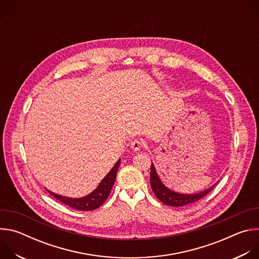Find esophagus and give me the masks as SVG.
<instances>
[{
    "mask_svg": "<svg viewBox=\"0 0 259 259\" xmlns=\"http://www.w3.org/2000/svg\"><path fill=\"white\" fill-rule=\"evenodd\" d=\"M143 145H144V143H143L142 141L138 140V139L133 140V141L131 142V144H130L131 149H132L133 151H139V150L141 149V147H143Z\"/></svg>",
    "mask_w": 259,
    "mask_h": 259,
    "instance_id": "1",
    "label": "esophagus"
}]
</instances>
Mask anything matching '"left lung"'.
<instances>
[{
  "label": "left lung",
  "instance_id": "1",
  "mask_svg": "<svg viewBox=\"0 0 259 259\" xmlns=\"http://www.w3.org/2000/svg\"><path fill=\"white\" fill-rule=\"evenodd\" d=\"M150 180H151V187H152L153 192L156 195V197L161 202H163L164 204L171 206V207H180V206H186V205L195 203V202L199 201L200 199L204 198L207 194H209L213 190V188L216 186V183H215L209 189H207L203 192L197 193V194H192V195L179 194V193L173 192V191L169 190L161 181L154 164H152V167H151Z\"/></svg>",
  "mask_w": 259,
  "mask_h": 259
}]
</instances>
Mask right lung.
<instances>
[{
  "label": "right lung",
  "instance_id": "add662e5",
  "mask_svg": "<svg viewBox=\"0 0 259 259\" xmlns=\"http://www.w3.org/2000/svg\"><path fill=\"white\" fill-rule=\"evenodd\" d=\"M120 163H121V159L118 160V162L114 165V167L110 169V171L106 174V176L100 181L98 187L92 193H90L89 195H87L83 198H78V199L68 198V197H63V196L54 194V193L50 192L49 190H47V191L56 200L69 206L70 208L77 209L80 211H92V210L100 207L105 202V200L108 198L110 191H112L113 186L115 183Z\"/></svg>",
  "mask_w": 259,
  "mask_h": 259
}]
</instances>
